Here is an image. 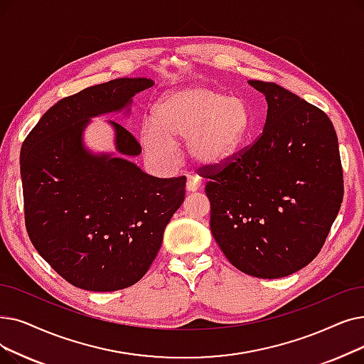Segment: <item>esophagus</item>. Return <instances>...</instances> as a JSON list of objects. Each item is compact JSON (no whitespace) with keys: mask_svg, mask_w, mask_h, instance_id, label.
<instances>
[{"mask_svg":"<svg viewBox=\"0 0 364 364\" xmlns=\"http://www.w3.org/2000/svg\"><path fill=\"white\" fill-rule=\"evenodd\" d=\"M199 187H200V178L199 177H188L187 178V183H186V191L188 192V193H193V192H196V191H199Z\"/></svg>","mask_w":364,"mask_h":364,"instance_id":"obj_1","label":"esophagus"}]
</instances>
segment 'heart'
I'll use <instances>...</instances> for the list:
<instances>
[{"instance_id":"1","label":"heart","mask_w":364,"mask_h":364,"mask_svg":"<svg viewBox=\"0 0 364 364\" xmlns=\"http://www.w3.org/2000/svg\"><path fill=\"white\" fill-rule=\"evenodd\" d=\"M250 131L244 100L220 90L191 85L171 90L157 101L153 123L139 131L146 154L156 164L177 162L176 144L186 141L188 157L199 165H218L233 156Z\"/></svg>"}]
</instances>
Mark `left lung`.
<instances>
[{
	"label": "left lung",
	"mask_w": 364,
	"mask_h": 364,
	"mask_svg": "<svg viewBox=\"0 0 364 364\" xmlns=\"http://www.w3.org/2000/svg\"><path fill=\"white\" fill-rule=\"evenodd\" d=\"M267 102L263 132L205 166L210 228L228 260L257 278L287 277L321 251L343 198L338 136L328 116L272 82L250 80Z\"/></svg>",
	"instance_id": "8db88e82"
}]
</instances>
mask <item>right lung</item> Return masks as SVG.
<instances>
[{"label": "right lung", "mask_w": 364, "mask_h": 364, "mask_svg": "<svg viewBox=\"0 0 364 364\" xmlns=\"http://www.w3.org/2000/svg\"><path fill=\"white\" fill-rule=\"evenodd\" d=\"M150 78H116L60 100L22 144L25 226L40 256L74 287L116 291L146 275L184 200L186 177L157 178L124 157L82 144L89 117L120 112ZM116 149L141 146L116 122Z\"/></svg>", "instance_id": "1"}]
</instances>
